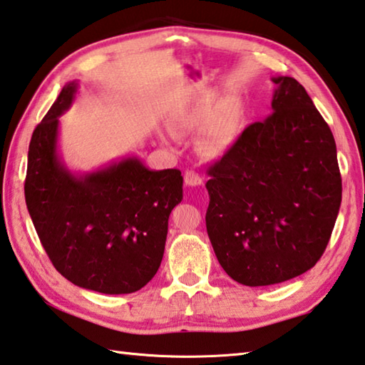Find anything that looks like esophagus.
<instances>
[{"label":"esophagus","instance_id":"obj_1","mask_svg":"<svg viewBox=\"0 0 365 365\" xmlns=\"http://www.w3.org/2000/svg\"><path fill=\"white\" fill-rule=\"evenodd\" d=\"M183 178H185V183H187L188 187H197V185L202 183L201 175L197 174V172H195V170H187V172H185Z\"/></svg>","mask_w":365,"mask_h":365}]
</instances>
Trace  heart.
I'll use <instances>...</instances> for the list:
<instances>
[{
	"label": "heart",
	"instance_id": "heart-1",
	"mask_svg": "<svg viewBox=\"0 0 365 365\" xmlns=\"http://www.w3.org/2000/svg\"><path fill=\"white\" fill-rule=\"evenodd\" d=\"M231 138V130L230 125L227 123L218 124L217 128L212 130V134L209 135V147L212 150H222L228 145Z\"/></svg>",
	"mask_w": 365,
	"mask_h": 365
}]
</instances>
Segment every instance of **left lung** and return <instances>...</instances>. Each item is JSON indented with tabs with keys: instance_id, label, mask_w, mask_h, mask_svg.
Wrapping results in <instances>:
<instances>
[{
	"instance_id": "1",
	"label": "left lung",
	"mask_w": 365,
	"mask_h": 365,
	"mask_svg": "<svg viewBox=\"0 0 365 365\" xmlns=\"http://www.w3.org/2000/svg\"><path fill=\"white\" fill-rule=\"evenodd\" d=\"M273 83V113L242 130L210 165L205 183V227L217 260L231 279L250 287L313 268L341 202L329 124L297 79Z\"/></svg>"
}]
</instances>
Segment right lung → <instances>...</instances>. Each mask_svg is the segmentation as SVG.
I'll return each mask as SVG.
<instances>
[{
	"mask_svg": "<svg viewBox=\"0 0 365 365\" xmlns=\"http://www.w3.org/2000/svg\"><path fill=\"white\" fill-rule=\"evenodd\" d=\"M68 83L33 130L26 209L52 264L78 287L132 294L160 268L172 209L183 197L178 169L150 170L125 160L73 175L57 155L58 116L73 102Z\"/></svg>",
	"mask_w": 365,
	"mask_h": 365,
	"instance_id": "add662e5",
	"label": "right lung"
}]
</instances>
